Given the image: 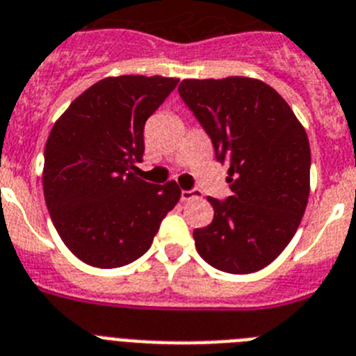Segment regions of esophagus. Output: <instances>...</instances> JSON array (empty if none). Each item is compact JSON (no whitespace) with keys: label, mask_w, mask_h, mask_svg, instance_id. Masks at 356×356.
<instances>
[{"label":"esophagus","mask_w":356,"mask_h":356,"mask_svg":"<svg viewBox=\"0 0 356 356\" xmlns=\"http://www.w3.org/2000/svg\"><path fill=\"white\" fill-rule=\"evenodd\" d=\"M200 191L198 189H191V191H181V202H189V200L198 198Z\"/></svg>","instance_id":"1"}]
</instances>
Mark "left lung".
Segmentation results:
<instances>
[{
	"mask_svg": "<svg viewBox=\"0 0 356 356\" xmlns=\"http://www.w3.org/2000/svg\"><path fill=\"white\" fill-rule=\"evenodd\" d=\"M180 97L229 165L232 196L209 198L211 225L194 245L221 272L252 273L286 248L309 196V142L286 100L250 77L185 79Z\"/></svg>",
	"mask_w": 356,
	"mask_h": 356,
	"instance_id": "1",
	"label": "left lung"
}]
</instances>
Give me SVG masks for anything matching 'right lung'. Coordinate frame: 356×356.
Instances as JSON below:
<instances>
[{
	"label": "right lung",
	"mask_w": 356,
	"mask_h": 356,
	"mask_svg": "<svg viewBox=\"0 0 356 356\" xmlns=\"http://www.w3.org/2000/svg\"><path fill=\"white\" fill-rule=\"evenodd\" d=\"M176 84L160 75L102 79L51 127L44 200L63 243L86 265L118 268L144 256L180 200L176 181L153 185L136 175L145 120Z\"/></svg>",
	"instance_id": "1"
}]
</instances>
